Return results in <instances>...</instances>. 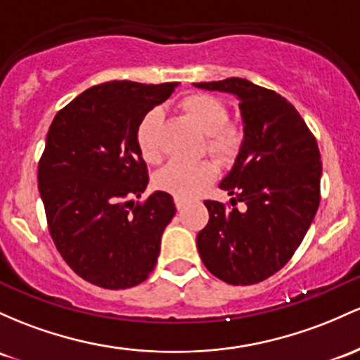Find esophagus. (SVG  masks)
I'll use <instances>...</instances> for the list:
<instances>
[{"instance_id":"esophagus-1","label":"esophagus","mask_w":360,"mask_h":360,"mask_svg":"<svg viewBox=\"0 0 360 360\" xmlns=\"http://www.w3.org/2000/svg\"><path fill=\"white\" fill-rule=\"evenodd\" d=\"M174 203H176L177 210H183V208L186 207V200L179 198V196H176V198H174Z\"/></svg>"}]
</instances>
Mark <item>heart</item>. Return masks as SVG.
I'll return each instance as SVG.
<instances>
[{"label": "heart", "mask_w": 360, "mask_h": 360, "mask_svg": "<svg viewBox=\"0 0 360 360\" xmlns=\"http://www.w3.org/2000/svg\"><path fill=\"white\" fill-rule=\"evenodd\" d=\"M184 112L207 133V150L220 162H229L238 155L243 145V129L239 124L227 122V105L220 98L208 94H191L181 102ZM164 112L159 108L150 109L136 126L135 140L141 159L148 164H159L162 160L160 129ZM217 176L215 164L210 160L181 162L174 160L165 165L155 176L157 188L171 193L179 198H191L212 183Z\"/></svg>", "instance_id": "b5f03b06"}]
</instances>
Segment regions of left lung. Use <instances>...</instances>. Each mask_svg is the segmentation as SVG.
I'll return each instance as SVG.
<instances>
[{
  "instance_id": "left-lung-1",
  "label": "left lung",
  "mask_w": 360,
  "mask_h": 360,
  "mask_svg": "<svg viewBox=\"0 0 360 360\" xmlns=\"http://www.w3.org/2000/svg\"><path fill=\"white\" fill-rule=\"evenodd\" d=\"M195 86L234 94L244 124L238 159L220 183L232 207L205 201L210 220L196 246L217 278L252 285L285 266L302 243L321 200V155L301 114L274 90L236 77Z\"/></svg>"
}]
</instances>
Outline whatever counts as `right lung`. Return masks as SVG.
Returning a JSON list of instances; mask_svg holds the SVG:
<instances>
[{
	"instance_id": "right-lung-1",
	"label": "right lung",
	"mask_w": 360,
	"mask_h": 360,
	"mask_svg": "<svg viewBox=\"0 0 360 360\" xmlns=\"http://www.w3.org/2000/svg\"><path fill=\"white\" fill-rule=\"evenodd\" d=\"M176 86L128 80L90 86L47 131L37 181L49 234L71 270L102 289H129L148 278L176 213L165 191L143 203L131 200L148 184L136 126Z\"/></svg>"
}]
</instances>
